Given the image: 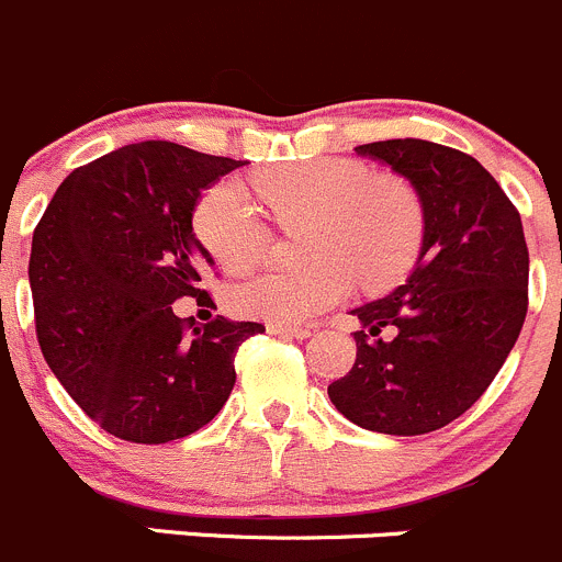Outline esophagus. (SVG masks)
<instances>
[{
	"mask_svg": "<svg viewBox=\"0 0 562 562\" xmlns=\"http://www.w3.org/2000/svg\"><path fill=\"white\" fill-rule=\"evenodd\" d=\"M272 334L290 336V339H308L314 334L312 325H272Z\"/></svg>",
	"mask_w": 562,
	"mask_h": 562,
	"instance_id": "1",
	"label": "esophagus"
}]
</instances>
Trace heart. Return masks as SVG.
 <instances>
[{
  "instance_id": "b5f03b06",
  "label": "heart",
  "mask_w": 562,
  "mask_h": 562,
  "mask_svg": "<svg viewBox=\"0 0 562 562\" xmlns=\"http://www.w3.org/2000/svg\"><path fill=\"white\" fill-rule=\"evenodd\" d=\"M250 190L281 226L308 221L312 261L265 270L237 284L228 303L245 317L292 325L350 295L352 284L381 292L414 267L425 239V212L408 181L372 176L352 159L319 157L250 176ZM192 228L228 272L250 270L270 248V228L239 181L223 179L198 198Z\"/></svg>"
}]
</instances>
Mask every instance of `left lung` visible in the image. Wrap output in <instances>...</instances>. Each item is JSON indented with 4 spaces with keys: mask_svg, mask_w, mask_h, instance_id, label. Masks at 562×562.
<instances>
[{
    "mask_svg": "<svg viewBox=\"0 0 562 562\" xmlns=\"http://www.w3.org/2000/svg\"><path fill=\"white\" fill-rule=\"evenodd\" d=\"M411 181L425 239L405 284L352 308L356 364L328 386L352 425L422 436L450 425L491 386L527 317L525 228L494 176L430 140L356 148ZM381 329L393 334L389 340Z\"/></svg>",
    "mask_w": 562,
    "mask_h": 562,
    "instance_id": "obj_1",
    "label": "left lung"
}]
</instances>
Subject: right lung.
Segmentation results:
<instances>
[{
	"label": "right lung",
	"mask_w": 562,
	"mask_h": 562,
	"mask_svg": "<svg viewBox=\"0 0 562 562\" xmlns=\"http://www.w3.org/2000/svg\"><path fill=\"white\" fill-rule=\"evenodd\" d=\"M146 140L74 170L32 234L30 290L46 364L112 436L165 445L201 430L232 394L234 356L259 323L173 314L204 297L210 250L192 232L201 190L243 168ZM210 297V295H206Z\"/></svg>",
	"instance_id": "obj_1"
}]
</instances>
